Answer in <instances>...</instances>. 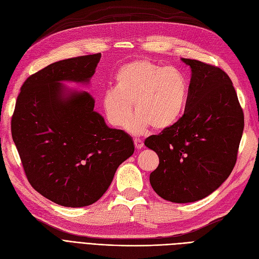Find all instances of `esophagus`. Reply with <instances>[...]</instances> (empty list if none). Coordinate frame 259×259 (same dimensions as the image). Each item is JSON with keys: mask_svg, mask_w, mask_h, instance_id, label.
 <instances>
[{"mask_svg": "<svg viewBox=\"0 0 259 259\" xmlns=\"http://www.w3.org/2000/svg\"><path fill=\"white\" fill-rule=\"evenodd\" d=\"M134 144H135V148L136 149H138V150H140V149H143V147H144V144H143V142L140 139H134Z\"/></svg>", "mask_w": 259, "mask_h": 259, "instance_id": "obj_1", "label": "esophagus"}]
</instances>
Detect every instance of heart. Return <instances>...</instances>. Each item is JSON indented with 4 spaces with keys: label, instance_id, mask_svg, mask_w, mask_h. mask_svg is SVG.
<instances>
[{
    "label": "heart",
    "instance_id": "b5f03b06",
    "mask_svg": "<svg viewBox=\"0 0 259 259\" xmlns=\"http://www.w3.org/2000/svg\"><path fill=\"white\" fill-rule=\"evenodd\" d=\"M189 85L179 69L163 67L147 59H136L122 65L114 76V90H108L101 105L108 122L122 127L126 124L133 135H142L150 126L154 131L169 128L182 116Z\"/></svg>",
    "mask_w": 259,
    "mask_h": 259
}]
</instances>
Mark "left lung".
<instances>
[{"label": "left lung", "mask_w": 259, "mask_h": 259, "mask_svg": "<svg viewBox=\"0 0 259 259\" xmlns=\"http://www.w3.org/2000/svg\"><path fill=\"white\" fill-rule=\"evenodd\" d=\"M191 69L184 115L145 140L159 155L150 184L174 203L204 199L229 177L237 161L244 115L230 77L221 68L182 58Z\"/></svg>", "instance_id": "obj_1"}]
</instances>
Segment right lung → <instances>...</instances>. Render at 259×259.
Returning <instances> with one entry per match:
<instances>
[{"mask_svg": "<svg viewBox=\"0 0 259 259\" xmlns=\"http://www.w3.org/2000/svg\"><path fill=\"white\" fill-rule=\"evenodd\" d=\"M101 54L60 60L22 84L12 136L29 183L44 198L67 207L88 206L110 186L120 164L134 153L124 131L109 127L89 92Z\"/></svg>", "mask_w": 259, "mask_h": 259, "instance_id": "obj_1", "label": "right lung"}]
</instances>
